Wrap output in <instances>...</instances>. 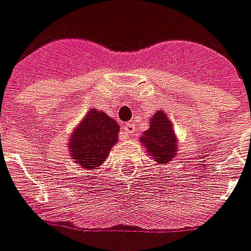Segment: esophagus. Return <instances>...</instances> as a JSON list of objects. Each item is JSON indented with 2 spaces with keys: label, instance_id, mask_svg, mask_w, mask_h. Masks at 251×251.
Returning a JSON list of instances; mask_svg holds the SVG:
<instances>
[{
  "label": "esophagus",
  "instance_id": "1",
  "mask_svg": "<svg viewBox=\"0 0 251 251\" xmlns=\"http://www.w3.org/2000/svg\"><path fill=\"white\" fill-rule=\"evenodd\" d=\"M124 129H125V133L127 136L133 137V136H134V132H136V124H134V122H127Z\"/></svg>",
  "mask_w": 251,
  "mask_h": 251
}]
</instances>
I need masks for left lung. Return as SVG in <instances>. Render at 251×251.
Returning a JSON list of instances; mask_svg holds the SVG:
<instances>
[{
    "label": "left lung",
    "mask_w": 251,
    "mask_h": 251,
    "mask_svg": "<svg viewBox=\"0 0 251 251\" xmlns=\"http://www.w3.org/2000/svg\"><path fill=\"white\" fill-rule=\"evenodd\" d=\"M140 143L146 147L147 154L159 165H166L178 154L177 136L173 130V124L165 111H156L150 119V127L143 136Z\"/></svg>",
    "instance_id": "left-lung-1"
}]
</instances>
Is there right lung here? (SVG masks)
<instances>
[{
	"label": "right lung",
	"instance_id": "right-lung-1",
	"mask_svg": "<svg viewBox=\"0 0 251 251\" xmlns=\"http://www.w3.org/2000/svg\"><path fill=\"white\" fill-rule=\"evenodd\" d=\"M119 125L105 112L90 108L68 139V152L76 166L86 170L101 166L118 141Z\"/></svg>",
	"mask_w": 251,
	"mask_h": 251
}]
</instances>
